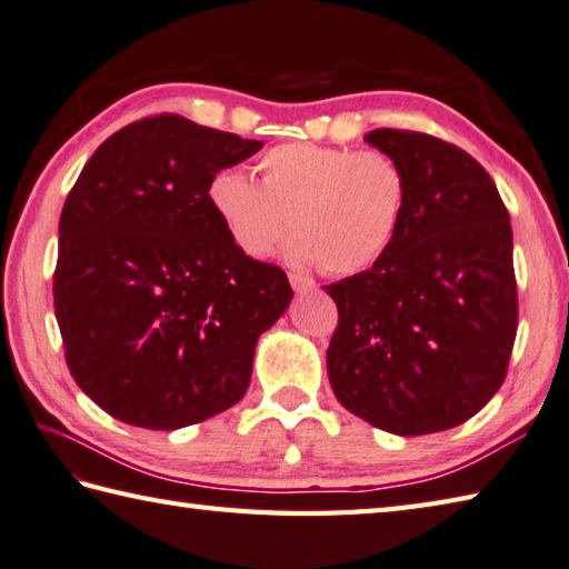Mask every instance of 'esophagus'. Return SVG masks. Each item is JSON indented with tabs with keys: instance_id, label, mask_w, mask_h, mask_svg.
I'll use <instances>...</instances> for the list:
<instances>
[{
	"instance_id": "obj_1",
	"label": "esophagus",
	"mask_w": 569,
	"mask_h": 569,
	"mask_svg": "<svg viewBox=\"0 0 569 569\" xmlns=\"http://www.w3.org/2000/svg\"><path fill=\"white\" fill-rule=\"evenodd\" d=\"M288 281H291L296 293H308V291H313V288H316L313 278H308L303 273H291V276H288Z\"/></svg>"
}]
</instances>
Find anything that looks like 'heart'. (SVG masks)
<instances>
[{"label": "heart", "instance_id": "b5f03b06", "mask_svg": "<svg viewBox=\"0 0 569 569\" xmlns=\"http://www.w3.org/2000/svg\"><path fill=\"white\" fill-rule=\"evenodd\" d=\"M261 182L224 170L207 202L241 253L266 259L293 229L296 263L355 276L392 249L409 204L402 162L385 150L283 142L259 158Z\"/></svg>", "mask_w": 569, "mask_h": 569}]
</instances>
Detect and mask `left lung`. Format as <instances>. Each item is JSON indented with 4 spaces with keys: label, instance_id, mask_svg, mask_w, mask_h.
Listing matches in <instances>:
<instances>
[{
    "label": "left lung",
    "instance_id": "8db88e82",
    "mask_svg": "<svg viewBox=\"0 0 569 569\" xmlns=\"http://www.w3.org/2000/svg\"><path fill=\"white\" fill-rule=\"evenodd\" d=\"M365 140L402 162L409 204L372 269L326 286L338 303L328 377L372 427L421 437L463 425L506 380L518 330L513 231L481 164L427 132Z\"/></svg>",
    "mask_w": 569,
    "mask_h": 569
}]
</instances>
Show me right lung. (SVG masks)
<instances>
[{"mask_svg":"<svg viewBox=\"0 0 569 569\" xmlns=\"http://www.w3.org/2000/svg\"><path fill=\"white\" fill-rule=\"evenodd\" d=\"M261 148L162 113L110 136L78 174L53 310L76 385L110 417L172 431L247 395L256 342L293 291L233 247L207 187Z\"/></svg>","mask_w":569,"mask_h":569,"instance_id":"add662e5","label":"right lung"}]
</instances>
